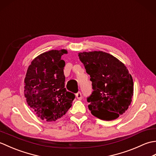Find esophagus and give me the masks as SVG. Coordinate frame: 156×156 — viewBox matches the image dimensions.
Listing matches in <instances>:
<instances>
[{"instance_id": "esophagus-1", "label": "esophagus", "mask_w": 156, "mask_h": 156, "mask_svg": "<svg viewBox=\"0 0 156 156\" xmlns=\"http://www.w3.org/2000/svg\"><path fill=\"white\" fill-rule=\"evenodd\" d=\"M76 98H77V99H78V100H81V99L82 98V93L80 92H77V93H76Z\"/></svg>"}]
</instances>
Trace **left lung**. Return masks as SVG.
<instances>
[{
  "label": "left lung",
  "mask_w": 156,
  "mask_h": 156,
  "mask_svg": "<svg viewBox=\"0 0 156 156\" xmlns=\"http://www.w3.org/2000/svg\"><path fill=\"white\" fill-rule=\"evenodd\" d=\"M80 60L90 76L92 94L87 98L88 108L97 118L117 119L127 110L133 95V82L123 63L101 51L80 52Z\"/></svg>",
  "instance_id": "left-lung-1"
}]
</instances>
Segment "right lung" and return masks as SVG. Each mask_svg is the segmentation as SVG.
I'll use <instances>...</instances> for the list:
<instances>
[{"label": "right lung", "mask_w": 156, "mask_h": 156, "mask_svg": "<svg viewBox=\"0 0 156 156\" xmlns=\"http://www.w3.org/2000/svg\"><path fill=\"white\" fill-rule=\"evenodd\" d=\"M66 50H52L37 56L29 66L25 78L24 95L37 117L55 121L72 107L75 95L66 90L61 59Z\"/></svg>", "instance_id": "1"}]
</instances>
